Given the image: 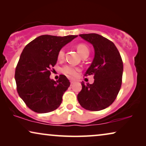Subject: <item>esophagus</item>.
<instances>
[{
    "label": "esophagus",
    "mask_w": 146,
    "mask_h": 146,
    "mask_svg": "<svg viewBox=\"0 0 146 146\" xmlns=\"http://www.w3.org/2000/svg\"><path fill=\"white\" fill-rule=\"evenodd\" d=\"M70 81L71 84H73V83L75 82V80H74V79H70Z\"/></svg>",
    "instance_id": "1"
}]
</instances>
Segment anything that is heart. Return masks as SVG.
Instances as JSON below:
<instances>
[{"label":"heart","instance_id":"b5f03b06","mask_svg":"<svg viewBox=\"0 0 146 146\" xmlns=\"http://www.w3.org/2000/svg\"><path fill=\"white\" fill-rule=\"evenodd\" d=\"M77 50L78 53L82 56L86 54H89V49L86 45L84 44H80L77 46ZM64 56V49L62 48L59 51L58 54V58L59 60H61L63 58ZM79 71L78 68L74 66L73 65L67 64L65 65L64 66L62 69V72L64 74L67 76H76L77 75L78 72Z\"/></svg>","mask_w":146,"mask_h":146}]
</instances>
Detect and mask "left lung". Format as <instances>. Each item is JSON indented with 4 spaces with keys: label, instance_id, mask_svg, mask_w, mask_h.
<instances>
[{
    "label": "left lung",
    "instance_id": "1",
    "mask_svg": "<svg viewBox=\"0 0 146 146\" xmlns=\"http://www.w3.org/2000/svg\"><path fill=\"white\" fill-rule=\"evenodd\" d=\"M79 36L94 49V58L85 74L93 75L94 82L92 84L82 82L78 100L88 110H102L113 102L120 90L122 60L114 44L102 36L95 33Z\"/></svg>",
    "mask_w": 146,
    "mask_h": 146
}]
</instances>
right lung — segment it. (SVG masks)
<instances>
[{"label": "right lung", "instance_id": "right-lung-1", "mask_svg": "<svg viewBox=\"0 0 146 146\" xmlns=\"http://www.w3.org/2000/svg\"><path fill=\"white\" fill-rule=\"evenodd\" d=\"M77 36L42 35L23 49L15 77L19 96L33 111L48 113L60 105L70 83L64 75L60 76L58 80L50 79V68L62 48Z\"/></svg>", "mask_w": 146, "mask_h": 146}]
</instances>
